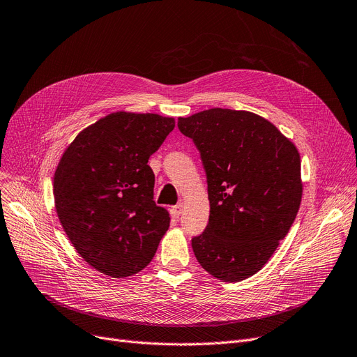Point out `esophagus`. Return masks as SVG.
Listing matches in <instances>:
<instances>
[{
	"label": "esophagus",
	"instance_id": "1",
	"mask_svg": "<svg viewBox=\"0 0 357 357\" xmlns=\"http://www.w3.org/2000/svg\"><path fill=\"white\" fill-rule=\"evenodd\" d=\"M183 204H178V205H176V206H173L171 208V215H173L174 218H180V215L183 213Z\"/></svg>",
	"mask_w": 357,
	"mask_h": 357
}]
</instances>
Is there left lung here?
<instances>
[{"label":"left lung","mask_w":357,"mask_h":357,"mask_svg":"<svg viewBox=\"0 0 357 357\" xmlns=\"http://www.w3.org/2000/svg\"><path fill=\"white\" fill-rule=\"evenodd\" d=\"M206 173L209 221L192 240L201 266L221 281L246 280L269 261L301 208V153L258 114L211 108L178 117Z\"/></svg>","instance_id":"obj_1"}]
</instances>
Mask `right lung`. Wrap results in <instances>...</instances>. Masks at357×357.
Wrapping results in <instances>:
<instances>
[{
	"label": "right lung",
	"mask_w": 357,
	"mask_h": 357,
	"mask_svg": "<svg viewBox=\"0 0 357 357\" xmlns=\"http://www.w3.org/2000/svg\"><path fill=\"white\" fill-rule=\"evenodd\" d=\"M174 126L160 114L117 111L64 149L54 173L55 211L71 245L99 273L137 274L167 233L169 213L155 205L148 160Z\"/></svg>",
	"instance_id": "obj_1"
}]
</instances>
